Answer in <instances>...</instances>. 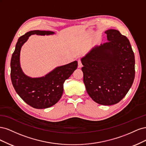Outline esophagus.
Segmentation results:
<instances>
[{
	"label": "esophagus",
	"instance_id": "34e87169",
	"mask_svg": "<svg viewBox=\"0 0 146 146\" xmlns=\"http://www.w3.org/2000/svg\"><path fill=\"white\" fill-rule=\"evenodd\" d=\"M82 67V61L80 60H78V68H80Z\"/></svg>",
	"mask_w": 146,
	"mask_h": 146
}]
</instances>
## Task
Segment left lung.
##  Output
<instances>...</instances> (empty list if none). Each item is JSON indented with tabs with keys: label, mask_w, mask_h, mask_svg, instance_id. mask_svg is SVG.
<instances>
[{
	"label": "left lung",
	"mask_w": 146,
	"mask_h": 146,
	"mask_svg": "<svg viewBox=\"0 0 146 146\" xmlns=\"http://www.w3.org/2000/svg\"><path fill=\"white\" fill-rule=\"evenodd\" d=\"M108 42L96 46L81 59L88 95L103 105L117 104L133 83L135 55L129 39L118 30L105 31Z\"/></svg>",
	"instance_id": "obj_1"
}]
</instances>
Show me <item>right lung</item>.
I'll return each instance as SVG.
<instances>
[{"mask_svg": "<svg viewBox=\"0 0 146 146\" xmlns=\"http://www.w3.org/2000/svg\"><path fill=\"white\" fill-rule=\"evenodd\" d=\"M51 31L33 30L21 36L11 60V79L17 94L25 103L34 108H49L58 102L63 92V83L77 68V61L56 67L45 76L30 77L23 72L20 64L22 46L32 35H50Z\"/></svg>", "mask_w": 146, "mask_h": 146, "instance_id": "add662e5", "label": "right lung"}]
</instances>
